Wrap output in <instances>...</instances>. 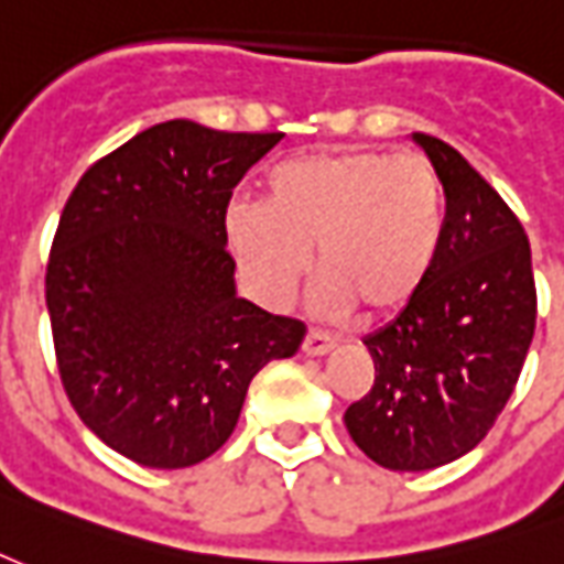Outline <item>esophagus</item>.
<instances>
[{
	"instance_id": "esophagus-1",
	"label": "esophagus",
	"mask_w": 564,
	"mask_h": 564,
	"mask_svg": "<svg viewBox=\"0 0 564 564\" xmlns=\"http://www.w3.org/2000/svg\"><path fill=\"white\" fill-rule=\"evenodd\" d=\"M304 356H325V352H332L335 349V337L325 335L319 328H311L307 335H304Z\"/></svg>"
}]
</instances>
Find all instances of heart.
<instances>
[{"label": "heart", "instance_id": "b5f03b06", "mask_svg": "<svg viewBox=\"0 0 564 564\" xmlns=\"http://www.w3.org/2000/svg\"><path fill=\"white\" fill-rule=\"evenodd\" d=\"M229 248L271 304H283L314 265L328 314L391 316L431 278L445 239V187L421 154L377 149L304 154L262 182V208L227 218Z\"/></svg>", "mask_w": 564, "mask_h": 564}]
</instances>
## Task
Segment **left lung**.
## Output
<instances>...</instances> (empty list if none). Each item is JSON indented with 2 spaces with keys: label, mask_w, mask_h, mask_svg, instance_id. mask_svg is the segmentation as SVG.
<instances>
[{
  "label": "left lung",
  "mask_w": 564,
  "mask_h": 564,
  "mask_svg": "<svg viewBox=\"0 0 564 564\" xmlns=\"http://www.w3.org/2000/svg\"><path fill=\"white\" fill-rule=\"evenodd\" d=\"M445 187V239L419 299L365 337L377 377L344 412L358 448L394 473L473 452L514 391L538 295L523 224L457 149L415 133Z\"/></svg>",
  "instance_id": "left-lung-1"
}]
</instances>
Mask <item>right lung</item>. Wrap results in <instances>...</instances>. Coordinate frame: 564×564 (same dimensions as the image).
Listing matches in <instances>:
<instances>
[{"label":"right lung","mask_w":564,"mask_h":564,"mask_svg":"<svg viewBox=\"0 0 564 564\" xmlns=\"http://www.w3.org/2000/svg\"><path fill=\"white\" fill-rule=\"evenodd\" d=\"M283 133L173 119L83 173L47 262L62 388L83 424L149 469L229 440L250 379L290 358L304 323L236 295L227 206Z\"/></svg>","instance_id":"add662e5"}]
</instances>
